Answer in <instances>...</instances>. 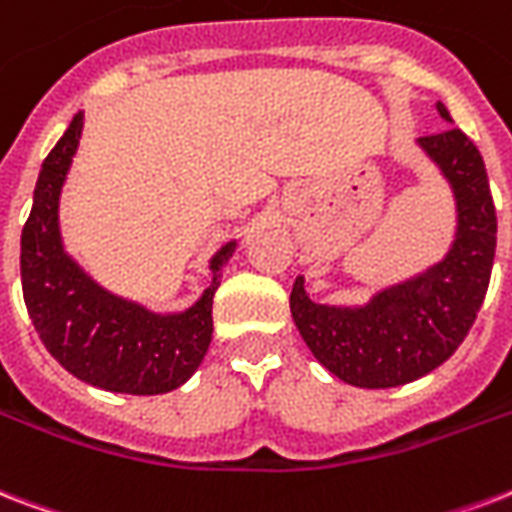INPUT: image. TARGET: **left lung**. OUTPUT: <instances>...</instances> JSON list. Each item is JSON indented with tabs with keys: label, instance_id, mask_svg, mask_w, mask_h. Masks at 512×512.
Here are the masks:
<instances>
[{
	"label": "left lung",
	"instance_id": "obj_1",
	"mask_svg": "<svg viewBox=\"0 0 512 512\" xmlns=\"http://www.w3.org/2000/svg\"><path fill=\"white\" fill-rule=\"evenodd\" d=\"M443 120L451 115L438 104ZM419 144L454 187L459 228L443 263L381 292L365 308L308 300L295 279L290 311L303 341L333 376L351 386L386 389L427 376L459 349L486 298L497 249V212L478 147L456 126Z\"/></svg>",
	"mask_w": 512,
	"mask_h": 512
}]
</instances>
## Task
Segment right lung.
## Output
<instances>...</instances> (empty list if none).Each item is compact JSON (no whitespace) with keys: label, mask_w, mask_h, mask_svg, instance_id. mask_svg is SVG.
<instances>
[{"label":"right lung","mask_w":512,"mask_h":512,"mask_svg":"<svg viewBox=\"0 0 512 512\" xmlns=\"http://www.w3.org/2000/svg\"><path fill=\"white\" fill-rule=\"evenodd\" d=\"M80 131L83 112L39 171L21 233L23 300L45 349L80 381L128 395L171 392L193 376L212 343V298L233 244L214 257L209 290L185 314L155 317L101 290L64 255L58 236V195Z\"/></svg>","instance_id":"obj_1"}]
</instances>
